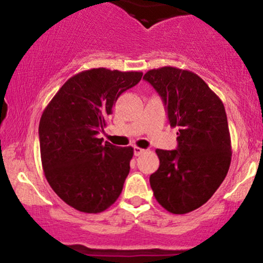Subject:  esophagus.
Wrapping results in <instances>:
<instances>
[{"label": "esophagus", "instance_id": "esophagus-1", "mask_svg": "<svg viewBox=\"0 0 263 263\" xmlns=\"http://www.w3.org/2000/svg\"><path fill=\"white\" fill-rule=\"evenodd\" d=\"M143 152H145V149H143V148H140V147H134V156H136V157H138V156H140V154H142Z\"/></svg>", "mask_w": 263, "mask_h": 263}]
</instances>
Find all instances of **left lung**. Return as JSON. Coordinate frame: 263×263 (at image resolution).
<instances>
[{"mask_svg": "<svg viewBox=\"0 0 263 263\" xmlns=\"http://www.w3.org/2000/svg\"><path fill=\"white\" fill-rule=\"evenodd\" d=\"M143 79L163 99L171 127L178 128L177 148L156 151L160 165L151 175V188L170 213H189L206 203L228 175L231 138L224 104L193 71L163 67Z\"/></svg>", "mask_w": 263, "mask_h": 263, "instance_id": "1", "label": "left lung"}]
</instances>
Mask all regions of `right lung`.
Returning <instances> with one entry per match:
<instances>
[{
  "label": "right lung",
  "mask_w": 263,
  "mask_h": 263,
  "mask_svg": "<svg viewBox=\"0 0 263 263\" xmlns=\"http://www.w3.org/2000/svg\"><path fill=\"white\" fill-rule=\"evenodd\" d=\"M141 71L93 68L66 81L39 122L43 170L67 204L100 213L118 199L130 170L133 147L98 139L122 93L141 80Z\"/></svg>",
  "instance_id": "right-lung-1"
}]
</instances>
